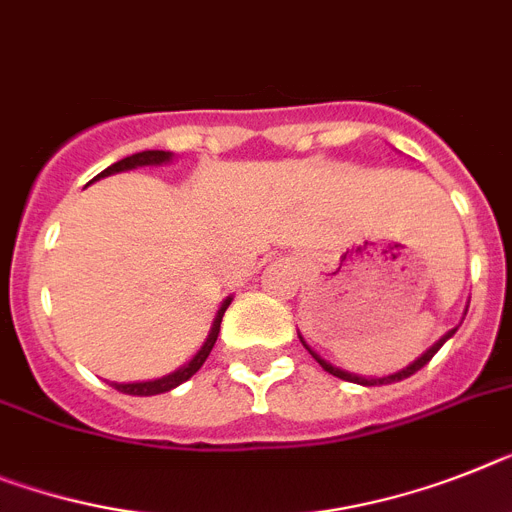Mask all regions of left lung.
Returning <instances> with one entry per match:
<instances>
[{
	"instance_id": "obj_1",
	"label": "left lung",
	"mask_w": 512,
	"mask_h": 512,
	"mask_svg": "<svg viewBox=\"0 0 512 512\" xmlns=\"http://www.w3.org/2000/svg\"><path fill=\"white\" fill-rule=\"evenodd\" d=\"M453 333H455V328L450 330L448 336H442L440 341H437L435 346H432V349L424 351V354L419 356V359H416L414 364H409V367H406V369H401V372H395V375H388V377H375V380H367V377H359V375H351V372H343V369L333 367V364H328V362H325V359H320V356H317L315 351H309V354L315 356L317 364H320V367L325 369V372H330V375H333V377H341V380H346V382H359V385H385V382H401V380H406V377L414 375V372H419V369H422L424 364H427L429 359H432V356L437 354V351H440L442 343L448 341V338L453 336ZM304 346H307V343H304Z\"/></svg>"
}]
</instances>
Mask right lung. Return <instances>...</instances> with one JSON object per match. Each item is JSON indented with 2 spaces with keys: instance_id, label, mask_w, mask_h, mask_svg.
Here are the masks:
<instances>
[{
  "instance_id": "1",
  "label": "right lung",
  "mask_w": 512,
  "mask_h": 512,
  "mask_svg": "<svg viewBox=\"0 0 512 512\" xmlns=\"http://www.w3.org/2000/svg\"><path fill=\"white\" fill-rule=\"evenodd\" d=\"M169 158H171V153H166V150H143V153H135V156H127V158H122V161L111 163L109 169H103L98 176L117 174V171L135 169V166H148V163H166V161H169ZM98 176H96V179H98ZM229 304H231V299H226V302L221 304L216 320H213V328H210L208 341L203 343V349H200L195 356H192V362H187L182 369H176V372H171V375L161 377V380L127 382V385H119V382H114V388H117L119 393H127V395H158V393H166V390L176 388V385H182V382L190 380V377L195 375L197 369L203 367L205 359H208V354H210V351H213V346H216L218 330H221L223 312H226V307H229Z\"/></svg>"
}]
</instances>
